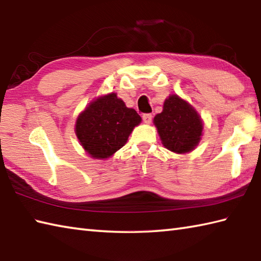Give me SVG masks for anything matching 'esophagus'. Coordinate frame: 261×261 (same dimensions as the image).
<instances>
[{
	"label": "esophagus",
	"mask_w": 261,
	"mask_h": 261,
	"mask_svg": "<svg viewBox=\"0 0 261 261\" xmlns=\"http://www.w3.org/2000/svg\"><path fill=\"white\" fill-rule=\"evenodd\" d=\"M152 118H153L152 114H144L143 115V120H144V123H145V124H150Z\"/></svg>",
	"instance_id": "1"
}]
</instances>
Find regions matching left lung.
Returning a JSON list of instances; mask_svg holds the SVG:
<instances>
[{
    "label": "left lung",
    "instance_id": "obj_1",
    "mask_svg": "<svg viewBox=\"0 0 261 261\" xmlns=\"http://www.w3.org/2000/svg\"><path fill=\"white\" fill-rule=\"evenodd\" d=\"M154 124L163 145L177 154L191 152L198 145L203 129L194 108L176 95L165 100L163 112L155 116Z\"/></svg>",
    "mask_w": 261,
    "mask_h": 261
}]
</instances>
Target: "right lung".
Segmentation results:
<instances>
[{
	"instance_id": "obj_1",
	"label": "right lung",
	"mask_w": 261,
	"mask_h": 261,
	"mask_svg": "<svg viewBox=\"0 0 261 261\" xmlns=\"http://www.w3.org/2000/svg\"><path fill=\"white\" fill-rule=\"evenodd\" d=\"M141 120L135 109L127 108L116 94H109L92 101L80 114L76 134L91 158L107 159L125 145Z\"/></svg>"
}]
</instances>
